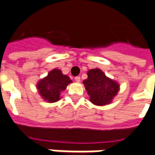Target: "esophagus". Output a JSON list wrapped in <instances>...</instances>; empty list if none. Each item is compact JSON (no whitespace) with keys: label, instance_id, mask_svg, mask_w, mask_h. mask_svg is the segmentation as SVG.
<instances>
[{"label":"esophagus","instance_id":"1","mask_svg":"<svg viewBox=\"0 0 155 155\" xmlns=\"http://www.w3.org/2000/svg\"><path fill=\"white\" fill-rule=\"evenodd\" d=\"M74 79H75L76 82H78V83H79L80 81H81V78H80L79 76H78V77H75V78H74Z\"/></svg>","mask_w":155,"mask_h":155}]
</instances>
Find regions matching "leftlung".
I'll use <instances>...</instances> for the list:
<instances>
[{
  "label": "left lung",
  "mask_w": 155,
  "mask_h": 155,
  "mask_svg": "<svg viewBox=\"0 0 155 155\" xmlns=\"http://www.w3.org/2000/svg\"><path fill=\"white\" fill-rule=\"evenodd\" d=\"M83 84L90 96V101L99 106L109 104L119 88L118 83L107 78L97 68L87 72V78L83 81Z\"/></svg>",
  "instance_id": "left-lung-1"
}]
</instances>
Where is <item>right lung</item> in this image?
Wrapping results in <instances>:
<instances>
[{"mask_svg": "<svg viewBox=\"0 0 155 155\" xmlns=\"http://www.w3.org/2000/svg\"><path fill=\"white\" fill-rule=\"evenodd\" d=\"M72 80L69 77L62 74L58 69H53L43 79L37 83V87L43 99L49 103H54L60 99L61 92L66 89Z\"/></svg>", "mask_w": 155, "mask_h": 155, "instance_id": "add662e5", "label": "right lung"}]
</instances>
